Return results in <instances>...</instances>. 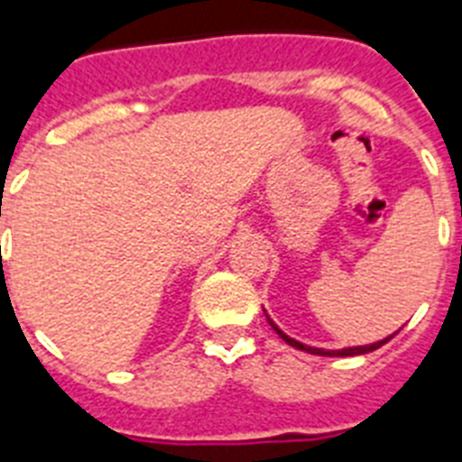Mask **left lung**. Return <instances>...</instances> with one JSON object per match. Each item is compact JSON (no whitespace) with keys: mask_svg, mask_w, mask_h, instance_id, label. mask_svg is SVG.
<instances>
[{"mask_svg":"<svg viewBox=\"0 0 462 462\" xmlns=\"http://www.w3.org/2000/svg\"><path fill=\"white\" fill-rule=\"evenodd\" d=\"M263 311H266V309H263ZM266 319H268V323H271V328H273L275 333H278V336H281L282 340H285V343L292 345V347H297V350L311 352V355H321V357H355V355H366V352L379 350L381 345L388 343V340H391V337H393L395 333H398V330H395L393 336H388V337H383V340H376V343H369V345H355V347H343V350H323V347H311V345H304V343H300V340H295V337H290L288 333H282V330L278 328V326H275L271 316L266 314Z\"/></svg>","mask_w":462,"mask_h":462,"instance_id":"obj_1","label":"left lung"}]
</instances>
